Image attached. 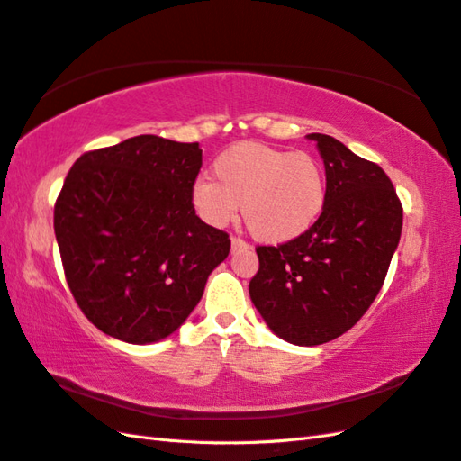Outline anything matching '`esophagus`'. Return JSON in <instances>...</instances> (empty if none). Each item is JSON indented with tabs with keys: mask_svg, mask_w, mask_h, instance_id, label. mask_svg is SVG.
Here are the masks:
<instances>
[{
	"mask_svg": "<svg viewBox=\"0 0 461 461\" xmlns=\"http://www.w3.org/2000/svg\"><path fill=\"white\" fill-rule=\"evenodd\" d=\"M230 248H232V252H236V249H248V248H252V246H249L246 240H242L240 236H232V239H230Z\"/></svg>",
	"mask_w": 461,
	"mask_h": 461,
	"instance_id": "obj_1",
	"label": "esophagus"
}]
</instances>
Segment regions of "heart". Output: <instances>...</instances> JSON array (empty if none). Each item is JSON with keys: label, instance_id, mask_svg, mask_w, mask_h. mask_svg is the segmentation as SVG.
<instances>
[{"label": "heart", "instance_id": "obj_1", "mask_svg": "<svg viewBox=\"0 0 461 461\" xmlns=\"http://www.w3.org/2000/svg\"><path fill=\"white\" fill-rule=\"evenodd\" d=\"M213 175L215 180L202 176L192 186L198 215L225 227L242 205L248 230L261 242L300 239L327 207L325 167L308 151L240 142L213 161Z\"/></svg>", "mask_w": 461, "mask_h": 461}]
</instances>
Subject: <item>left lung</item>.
Instances as JSON below:
<instances>
[{"label":"left lung","instance_id":"left-lung-1","mask_svg":"<svg viewBox=\"0 0 461 461\" xmlns=\"http://www.w3.org/2000/svg\"><path fill=\"white\" fill-rule=\"evenodd\" d=\"M325 163L329 200L300 239L258 246L249 298L290 344L317 346L350 330L384 283L400 242L403 209L379 165L337 138L308 134Z\"/></svg>","mask_w":461,"mask_h":461}]
</instances>
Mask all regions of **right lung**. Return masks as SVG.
I'll list each match as a JSON object with an SVG mask.
<instances>
[{
  "mask_svg": "<svg viewBox=\"0 0 461 461\" xmlns=\"http://www.w3.org/2000/svg\"><path fill=\"white\" fill-rule=\"evenodd\" d=\"M198 142L142 134L82 153L53 209L67 285L109 337L149 344L196 308L230 252L225 230L196 215Z\"/></svg>",
  "mask_w": 461,
  "mask_h": 461,
  "instance_id": "add662e5",
  "label": "right lung"
}]
</instances>
